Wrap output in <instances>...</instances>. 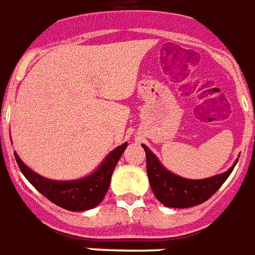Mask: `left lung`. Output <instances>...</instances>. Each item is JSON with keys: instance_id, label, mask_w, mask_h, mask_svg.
I'll use <instances>...</instances> for the list:
<instances>
[{"instance_id": "left-lung-1", "label": "left lung", "mask_w": 255, "mask_h": 255, "mask_svg": "<svg viewBox=\"0 0 255 255\" xmlns=\"http://www.w3.org/2000/svg\"><path fill=\"white\" fill-rule=\"evenodd\" d=\"M142 148L146 155V172L152 191L163 205L170 208L183 209L209 200L227 181L238 163L237 160L230 170L219 175L205 179H187L167 170L148 146L142 144Z\"/></svg>"}]
</instances>
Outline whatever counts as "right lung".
<instances>
[{
	"label": "right lung",
	"mask_w": 255,
	"mask_h": 255,
	"mask_svg": "<svg viewBox=\"0 0 255 255\" xmlns=\"http://www.w3.org/2000/svg\"><path fill=\"white\" fill-rule=\"evenodd\" d=\"M126 146V142L117 146L106 156L105 160L92 174L74 181H54L44 178L25 166L17 153H14V157L23 175L39 193L66 211L81 212L92 209L103 201L109 190L111 175Z\"/></svg>",
	"instance_id": "obj_1"
}]
</instances>
